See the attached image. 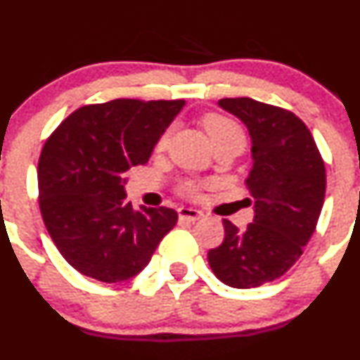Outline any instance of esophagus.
<instances>
[{
  "label": "esophagus",
  "mask_w": 360,
  "mask_h": 360,
  "mask_svg": "<svg viewBox=\"0 0 360 360\" xmlns=\"http://www.w3.org/2000/svg\"><path fill=\"white\" fill-rule=\"evenodd\" d=\"M177 214H179L181 221H198L203 216L200 210L191 209V207H179Z\"/></svg>",
  "instance_id": "obj_1"
}]
</instances>
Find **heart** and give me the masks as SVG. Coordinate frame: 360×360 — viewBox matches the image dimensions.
<instances>
[{
	"label": "heart",
	"instance_id": "obj_1",
	"mask_svg": "<svg viewBox=\"0 0 360 360\" xmlns=\"http://www.w3.org/2000/svg\"><path fill=\"white\" fill-rule=\"evenodd\" d=\"M202 127L205 130V134L209 136L210 143L212 146H217V144H223V143H240L244 144L245 136H244V130L240 129L237 122H233L231 118L228 116L219 115V112H207V115L202 116ZM167 139L169 136L162 134L157 141V151H163L167 146ZM200 183L197 181H183L177 188L179 195H183L184 198H190V200H195V198L200 197Z\"/></svg>",
	"mask_w": 360,
	"mask_h": 360
}]
</instances>
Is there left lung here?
<instances>
[{
  "label": "left lung",
  "mask_w": 360,
  "mask_h": 360,
  "mask_svg": "<svg viewBox=\"0 0 360 360\" xmlns=\"http://www.w3.org/2000/svg\"><path fill=\"white\" fill-rule=\"evenodd\" d=\"M219 106L240 118L250 134L252 169L245 184L254 198V221L242 231L223 219L224 240L207 259L223 284L259 288L282 277L314 235L326 195L324 160L294 112L250 97L221 99Z\"/></svg>",
  "instance_id": "obj_1"
}]
</instances>
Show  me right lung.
<instances>
[{
    "label": "right lung",
    "mask_w": 360,
    "mask_h": 360,
    "mask_svg": "<svg viewBox=\"0 0 360 360\" xmlns=\"http://www.w3.org/2000/svg\"><path fill=\"white\" fill-rule=\"evenodd\" d=\"M184 101L115 99L68 116L46 139L38 162L43 223L64 259L106 284L144 270L176 226L169 207L132 209L125 176L144 165Z\"/></svg>",
    "instance_id": "right-lung-1"
}]
</instances>
